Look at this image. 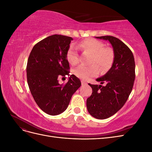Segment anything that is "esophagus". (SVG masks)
<instances>
[{"instance_id": "1", "label": "esophagus", "mask_w": 152, "mask_h": 152, "mask_svg": "<svg viewBox=\"0 0 152 152\" xmlns=\"http://www.w3.org/2000/svg\"><path fill=\"white\" fill-rule=\"evenodd\" d=\"M81 84H82V86H86V85H87L86 82H85L83 81V80L81 81Z\"/></svg>"}]
</instances>
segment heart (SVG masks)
<instances>
[{
	"mask_svg": "<svg viewBox=\"0 0 152 152\" xmlns=\"http://www.w3.org/2000/svg\"><path fill=\"white\" fill-rule=\"evenodd\" d=\"M104 44L94 39H86L75 46L71 45L66 53V58L69 63L75 65L79 63V54L77 49L92 53L90 65H80L77 67L73 73L80 79L87 80L98 75L99 69L104 72L111 67L114 59L113 50L108 47H104Z\"/></svg>",
	"mask_w": 152,
	"mask_h": 152,
	"instance_id": "heart-1",
	"label": "heart"
}]
</instances>
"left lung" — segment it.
<instances>
[{
	"mask_svg": "<svg viewBox=\"0 0 152 152\" xmlns=\"http://www.w3.org/2000/svg\"><path fill=\"white\" fill-rule=\"evenodd\" d=\"M96 38L109 41L114 59L109 71L96 79L102 85L89 84L93 93L86 105L92 116L105 119L116 113L127 102L135 80V61L131 49L121 40L109 35Z\"/></svg>",
	"mask_w": 152,
	"mask_h": 152,
	"instance_id": "8db88e82",
	"label": "left lung"
}]
</instances>
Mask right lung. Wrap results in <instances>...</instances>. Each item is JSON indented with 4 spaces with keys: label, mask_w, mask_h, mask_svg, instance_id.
<instances>
[{
    "label": "right lung",
    "mask_w": 152,
    "mask_h": 152,
    "mask_svg": "<svg viewBox=\"0 0 152 152\" xmlns=\"http://www.w3.org/2000/svg\"><path fill=\"white\" fill-rule=\"evenodd\" d=\"M73 39L53 35L40 40L32 49L26 66L27 82L36 103L43 112L57 115L67 108L72 95L81 86L74 75H70L66 58ZM70 76L66 84L59 77Z\"/></svg>",
    "instance_id": "add662e5"
}]
</instances>
